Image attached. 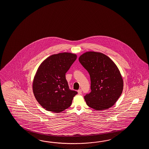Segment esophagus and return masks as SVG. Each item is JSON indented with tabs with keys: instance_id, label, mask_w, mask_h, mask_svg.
Listing matches in <instances>:
<instances>
[{
	"instance_id": "34e87169",
	"label": "esophagus",
	"mask_w": 149,
	"mask_h": 149,
	"mask_svg": "<svg viewBox=\"0 0 149 149\" xmlns=\"http://www.w3.org/2000/svg\"><path fill=\"white\" fill-rule=\"evenodd\" d=\"M78 93L79 94H81V93H82V90H81V89L78 90Z\"/></svg>"
}]
</instances>
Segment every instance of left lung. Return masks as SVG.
I'll return each mask as SVG.
<instances>
[{"label":"left lung","instance_id":"8db88e82","mask_svg":"<svg viewBox=\"0 0 149 149\" xmlns=\"http://www.w3.org/2000/svg\"><path fill=\"white\" fill-rule=\"evenodd\" d=\"M79 61L91 78V92L84 96L87 105L96 110L112 107L120 96L124 87L117 65L107 55L95 52L82 54Z\"/></svg>","mask_w":149,"mask_h":149}]
</instances>
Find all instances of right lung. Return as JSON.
I'll use <instances>...</instances> for the list:
<instances>
[{
  "instance_id": "add662e5",
  "label": "right lung",
  "mask_w": 149,
  "mask_h": 149,
  "mask_svg": "<svg viewBox=\"0 0 149 149\" xmlns=\"http://www.w3.org/2000/svg\"><path fill=\"white\" fill-rule=\"evenodd\" d=\"M70 53L54 54L38 68L33 82V92L38 103L47 111L58 113L70 107L77 92L69 89L65 73L76 61Z\"/></svg>"
}]
</instances>
